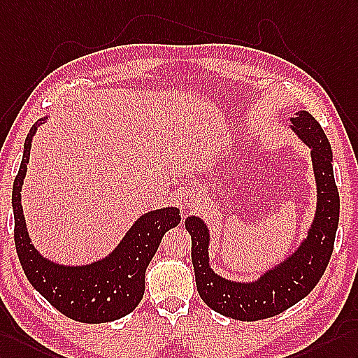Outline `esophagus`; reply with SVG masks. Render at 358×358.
<instances>
[{
    "instance_id": "esophagus-1",
    "label": "esophagus",
    "mask_w": 358,
    "mask_h": 358,
    "mask_svg": "<svg viewBox=\"0 0 358 358\" xmlns=\"http://www.w3.org/2000/svg\"><path fill=\"white\" fill-rule=\"evenodd\" d=\"M200 203H202V197H200L199 191L188 189L184 196V208L193 209V208H197Z\"/></svg>"
}]
</instances>
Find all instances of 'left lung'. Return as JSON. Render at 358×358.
<instances>
[{
	"label": "left lung",
	"instance_id": "left-lung-1",
	"mask_svg": "<svg viewBox=\"0 0 358 358\" xmlns=\"http://www.w3.org/2000/svg\"><path fill=\"white\" fill-rule=\"evenodd\" d=\"M292 132L310 149L316 182V209L305 238L290 255L254 281H234L219 275L209 261L211 232L202 217L189 215L191 261L200 298L209 308L237 320L273 317L303 299L324 275L333 254L340 199L334 180L333 152L315 117L299 110L290 117Z\"/></svg>",
	"mask_w": 358,
	"mask_h": 358
}]
</instances>
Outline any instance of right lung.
<instances>
[{"mask_svg":"<svg viewBox=\"0 0 358 358\" xmlns=\"http://www.w3.org/2000/svg\"><path fill=\"white\" fill-rule=\"evenodd\" d=\"M50 117L39 118L25 138L22 161L12 191L15 246L30 284L56 310L83 324H104L127 316L141 302L145 270L164 234L180 223L179 208L165 206L139 215L106 257L90 264L69 266L43 257L34 248L21 205L33 136Z\"/></svg>","mask_w":358,"mask_h":358,"instance_id":"right-lung-1","label":"right lung"}]
</instances>
